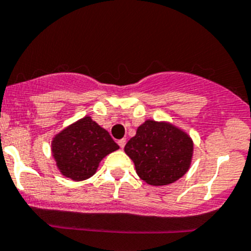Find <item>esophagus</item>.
Wrapping results in <instances>:
<instances>
[{
  "instance_id": "34e87169",
  "label": "esophagus",
  "mask_w": 251,
  "mask_h": 251,
  "mask_svg": "<svg viewBox=\"0 0 251 251\" xmlns=\"http://www.w3.org/2000/svg\"><path fill=\"white\" fill-rule=\"evenodd\" d=\"M118 143H119V146H120V148H124V147H125V144H126V138H123V140L119 141Z\"/></svg>"
}]
</instances>
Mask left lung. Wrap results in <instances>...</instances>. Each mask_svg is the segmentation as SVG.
Wrapping results in <instances>:
<instances>
[{
  "instance_id": "obj_1",
  "label": "left lung",
  "mask_w": 251,
  "mask_h": 251,
  "mask_svg": "<svg viewBox=\"0 0 251 251\" xmlns=\"http://www.w3.org/2000/svg\"><path fill=\"white\" fill-rule=\"evenodd\" d=\"M125 153L141 179L151 186H166L188 171L193 141L173 124L147 120L126 143Z\"/></svg>"
}]
</instances>
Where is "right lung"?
Returning <instances> with one entry per match:
<instances>
[{"mask_svg": "<svg viewBox=\"0 0 251 251\" xmlns=\"http://www.w3.org/2000/svg\"><path fill=\"white\" fill-rule=\"evenodd\" d=\"M116 149L119 146L109 132L90 116L65 127L52 141L57 168L73 181H83L93 176L102 159Z\"/></svg>", "mask_w": 251, "mask_h": 251, "instance_id": "obj_1", "label": "right lung"}]
</instances>
